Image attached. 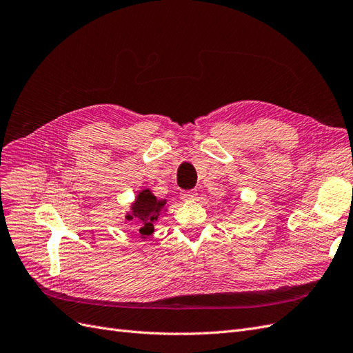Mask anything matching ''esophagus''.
<instances>
[{
  "label": "esophagus",
  "instance_id": "34e87169",
  "mask_svg": "<svg viewBox=\"0 0 353 353\" xmlns=\"http://www.w3.org/2000/svg\"><path fill=\"white\" fill-rule=\"evenodd\" d=\"M197 197V191L194 190H187L181 193V199L183 200H194Z\"/></svg>",
  "mask_w": 353,
  "mask_h": 353
}]
</instances>
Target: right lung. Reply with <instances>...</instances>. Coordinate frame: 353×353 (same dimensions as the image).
Masks as SVG:
<instances>
[{"instance_id":"obj_1","label":"right lung","mask_w":353,"mask_h":353,"mask_svg":"<svg viewBox=\"0 0 353 353\" xmlns=\"http://www.w3.org/2000/svg\"><path fill=\"white\" fill-rule=\"evenodd\" d=\"M165 205L166 200H157L150 190H143L132 203L131 212L126 213V219L132 221L137 218V222H140V234L145 239L153 234V223L162 215Z\"/></svg>"}]
</instances>
